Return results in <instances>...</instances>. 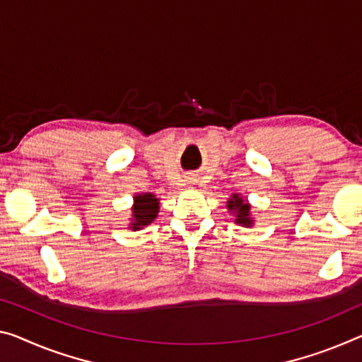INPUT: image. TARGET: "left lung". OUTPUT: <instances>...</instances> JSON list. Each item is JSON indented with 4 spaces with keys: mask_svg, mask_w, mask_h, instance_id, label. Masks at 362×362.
Instances as JSON below:
<instances>
[{
    "mask_svg": "<svg viewBox=\"0 0 362 362\" xmlns=\"http://www.w3.org/2000/svg\"><path fill=\"white\" fill-rule=\"evenodd\" d=\"M226 207L230 212L236 216V223L243 226H252L254 220L251 216V205L247 204L246 199H243L239 194H233V196L228 199Z\"/></svg>",
    "mask_w": 362,
    "mask_h": 362,
    "instance_id": "1",
    "label": "left lung"
}]
</instances>
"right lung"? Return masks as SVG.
I'll list each match as a JSON object with an SVG mask.
<instances>
[{
	"mask_svg": "<svg viewBox=\"0 0 362 362\" xmlns=\"http://www.w3.org/2000/svg\"><path fill=\"white\" fill-rule=\"evenodd\" d=\"M158 199L153 196V194L146 192V194H137L134 196V205H132V221L129 228L137 231L141 230L142 226H147L152 223V221L157 218L158 214Z\"/></svg>",
	"mask_w": 362,
	"mask_h": 362,
	"instance_id": "right-lung-1",
	"label": "right lung"
}]
</instances>
